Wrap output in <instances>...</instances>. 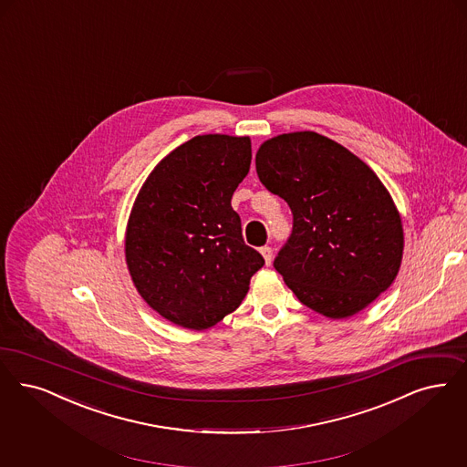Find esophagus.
<instances>
[{
	"instance_id": "esophagus-1",
	"label": "esophagus",
	"mask_w": 467,
	"mask_h": 467,
	"mask_svg": "<svg viewBox=\"0 0 467 467\" xmlns=\"http://www.w3.org/2000/svg\"><path fill=\"white\" fill-rule=\"evenodd\" d=\"M261 254L264 261H265V265H271V262H273V248L271 246H262Z\"/></svg>"
}]
</instances>
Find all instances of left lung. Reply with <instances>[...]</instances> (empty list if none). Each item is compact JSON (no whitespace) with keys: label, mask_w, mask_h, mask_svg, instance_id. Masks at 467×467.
Instances as JSON below:
<instances>
[{"label":"left lung","mask_w":467,"mask_h":467,"mask_svg":"<svg viewBox=\"0 0 467 467\" xmlns=\"http://www.w3.org/2000/svg\"><path fill=\"white\" fill-rule=\"evenodd\" d=\"M255 168L292 210L275 267L304 306L349 317L391 286L403 259L401 217L363 160L317 131H292L265 140Z\"/></svg>","instance_id":"obj_1"}]
</instances>
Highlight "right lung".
<instances>
[{
    "label": "right lung",
    "instance_id": "add662e5",
    "mask_svg": "<svg viewBox=\"0 0 467 467\" xmlns=\"http://www.w3.org/2000/svg\"><path fill=\"white\" fill-rule=\"evenodd\" d=\"M250 161V137L196 135L154 167L135 198L125 233L131 281L173 325L213 327L242 304L264 265L231 206Z\"/></svg>",
    "mask_w": 467,
    "mask_h": 467
}]
</instances>
